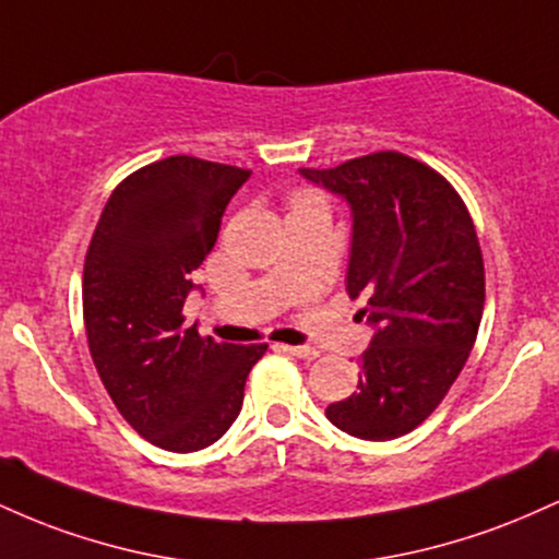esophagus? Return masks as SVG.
<instances>
[{
  "instance_id": "obj_1",
  "label": "esophagus",
  "mask_w": 559,
  "mask_h": 559,
  "mask_svg": "<svg viewBox=\"0 0 559 559\" xmlns=\"http://www.w3.org/2000/svg\"><path fill=\"white\" fill-rule=\"evenodd\" d=\"M281 352H286V355H294V357H301V360H316L318 357V349L316 346H299V344H278Z\"/></svg>"
}]
</instances>
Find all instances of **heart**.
<instances>
[{"mask_svg":"<svg viewBox=\"0 0 559 559\" xmlns=\"http://www.w3.org/2000/svg\"><path fill=\"white\" fill-rule=\"evenodd\" d=\"M307 199H312V197H299V199H297V202H307Z\"/></svg>","mask_w":559,"mask_h":559,"instance_id":"obj_1","label":"heart"}]
</instances>
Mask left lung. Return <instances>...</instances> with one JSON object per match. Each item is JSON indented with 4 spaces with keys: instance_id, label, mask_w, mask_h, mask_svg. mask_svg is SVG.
I'll return each instance as SVG.
<instances>
[{
    "instance_id": "8db88e82",
    "label": "left lung",
    "mask_w": 559,
    "mask_h": 559,
    "mask_svg": "<svg viewBox=\"0 0 559 559\" xmlns=\"http://www.w3.org/2000/svg\"><path fill=\"white\" fill-rule=\"evenodd\" d=\"M299 173L349 204L346 292L373 325L357 391L325 418L357 439H396L439 407L476 344L486 299L476 226L444 176L400 152Z\"/></svg>"
}]
</instances>
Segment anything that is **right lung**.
Returning <instances> with one entry per match:
<instances>
[{"label": "right lung", "mask_w": 559, "mask_h": 559, "mask_svg": "<svg viewBox=\"0 0 559 559\" xmlns=\"http://www.w3.org/2000/svg\"><path fill=\"white\" fill-rule=\"evenodd\" d=\"M249 176L186 155L146 165L112 191L88 243L83 323L96 373L120 415L168 452H197L228 431L267 349L183 325L191 273Z\"/></svg>", "instance_id": "right-lung-1"}]
</instances>
